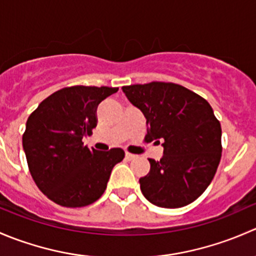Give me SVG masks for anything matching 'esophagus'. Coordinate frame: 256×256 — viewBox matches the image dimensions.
I'll return each mask as SVG.
<instances>
[{"label": "esophagus", "instance_id": "obj_1", "mask_svg": "<svg viewBox=\"0 0 256 256\" xmlns=\"http://www.w3.org/2000/svg\"><path fill=\"white\" fill-rule=\"evenodd\" d=\"M125 156H126V158L128 160V161H131V160H135L136 157H138V156H136V154H130V152H126V154H125Z\"/></svg>", "mask_w": 256, "mask_h": 256}]
</instances>
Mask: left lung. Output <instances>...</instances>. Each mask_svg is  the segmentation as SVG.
Returning a JSON list of instances; mask_svg holds the SVG:
<instances>
[{
    "instance_id": "8db88e82",
    "label": "left lung",
    "mask_w": 256,
    "mask_h": 256,
    "mask_svg": "<svg viewBox=\"0 0 256 256\" xmlns=\"http://www.w3.org/2000/svg\"><path fill=\"white\" fill-rule=\"evenodd\" d=\"M146 118V142L164 141V157L148 158L141 192L157 207L180 208L194 202L210 184L222 157V128L209 102L174 82L122 86Z\"/></svg>"
}]
</instances>
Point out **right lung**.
<instances>
[{
    "instance_id": "add662e5",
    "label": "right lung",
    "mask_w": 256,
    "mask_h": 256,
    "mask_svg": "<svg viewBox=\"0 0 256 256\" xmlns=\"http://www.w3.org/2000/svg\"><path fill=\"white\" fill-rule=\"evenodd\" d=\"M118 90L110 86H66L49 95L28 118L22 136L28 168L37 187L62 207L79 208L99 200L121 148H88L85 136L96 128L98 105Z\"/></svg>"
}]
</instances>
